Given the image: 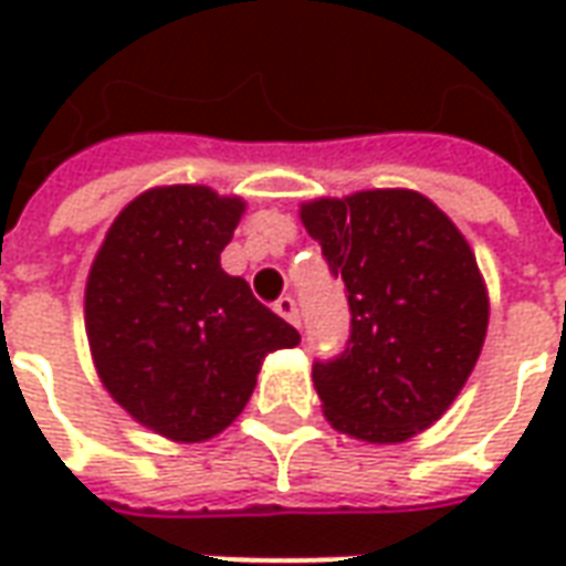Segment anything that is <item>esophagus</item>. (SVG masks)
I'll return each mask as SVG.
<instances>
[{"instance_id": "34e87169", "label": "esophagus", "mask_w": 566, "mask_h": 566, "mask_svg": "<svg viewBox=\"0 0 566 566\" xmlns=\"http://www.w3.org/2000/svg\"><path fill=\"white\" fill-rule=\"evenodd\" d=\"M275 312H279L284 321H291L294 327H300V308H296L294 296H279V303H275Z\"/></svg>"}]
</instances>
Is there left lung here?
Returning <instances> with one entry per match:
<instances>
[{"mask_svg": "<svg viewBox=\"0 0 566 566\" xmlns=\"http://www.w3.org/2000/svg\"><path fill=\"white\" fill-rule=\"evenodd\" d=\"M348 291L352 339L315 364L321 409L360 442H406L446 416L488 333V287L470 242L437 202L376 187L300 206Z\"/></svg>", "mask_w": 566, "mask_h": 566, "instance_id": "1", "label": "left lung"}]
</instances>
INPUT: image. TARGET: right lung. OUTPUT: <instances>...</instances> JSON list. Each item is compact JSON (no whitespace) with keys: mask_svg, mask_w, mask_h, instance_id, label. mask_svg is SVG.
I'll list each match as a JSON object with an SVG mask.
<instances>
[{"mask_svg":"<svg viewBox=\"0 0 566 566\" xmlns=\"http://www.w3.org/2000/svg\"><path fill=\"white\" fill-rule=\"evenodd\" d=\"M245 199L206 185L150 187L108 227L84 287L93 367L120 409L172 442L230 427L263 357L300 333L221 270Z\"/></svg>","mask_w":566,"mask_h":566,"instance_id":"1","label":"right lung"}]
</instances>
